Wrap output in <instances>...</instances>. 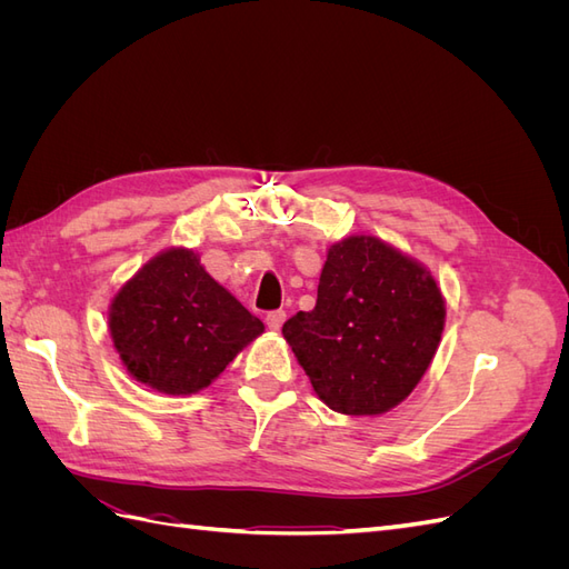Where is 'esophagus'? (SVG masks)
Segmentation results:
<instances>
[{"label": "esophagus", "instance_id": "1", "mask_svg": "<svg viewBox=\"0 0 569 569\" xmlns=\"http://www.w3.org/2000/svg\"><path fill=\"white\" fill-rule=\"evenodd\" d=\"M284 320H287V313H284V311H272V313H268V316H266L268 327H270V330H274V332L280 330Z\"/></svg>", "mask_w": 569, "mask_h": 569}]
</instances>
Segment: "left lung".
Returning a JSON list of instances; mask_svg holds the SVG:
<instances>
[{
    "instance_id": "obj_1",
    "label": "left lung",
    "mask_w": 569,
    "mask_h": 569,
    "mask_svg": "<svg viewBox=\"0 0 569 569\" xmlns=\"http://www.w3.org/2000/svg\"><path fill=\"white\" fill-rule=\"evenodd\" d=\"M441 289L416 258L375 234L327 249L313 311L282 327L318 399L341 416H382L406 401L439 349Z\"/></svg>"
}]
</instances>
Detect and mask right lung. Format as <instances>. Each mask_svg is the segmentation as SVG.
Here are the masks:
<instances>
[{"mask_svg": "<svg viewBox=\"0 0 569 569\" xmlns=\"http://www.w3.org/2000/svg\"><path fill=\"white\" fill-rule=\"evenodd\" d=\"M266 325L201 266L170 247L120 287L109 306L113 349L130 377L168 396L209 387Z\"/></svg>", "mask_w": 569, "mask_h": 569, "instance_id": "right-lung-1", "label": "right lung"}]
</instances>
